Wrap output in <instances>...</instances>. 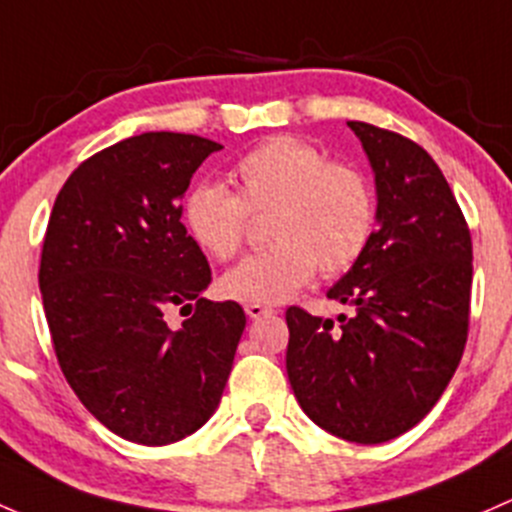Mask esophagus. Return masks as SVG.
<instances>
[{
	"mask_svg": "<svg viewBox=\"0 0 512 512\" xmlns=\"http://www.w3.org/2000/svg\"><path fill=\"white\" fill-rule=\"evenodd\" d=\"M246 315H249L251 320H258V318H263V315H271L273 310L268 308V305H258V303H249L246 305Z\"/></svg>",
	"mask_w": 512,
	"mask_h": 512,
	"instance_id": "34e87169",
	"label": "esophagus"
}]
</instances>
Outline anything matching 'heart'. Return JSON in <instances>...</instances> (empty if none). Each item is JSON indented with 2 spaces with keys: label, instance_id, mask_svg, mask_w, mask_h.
<instances>
[{
  "label": "heart",
  "instance_id": "1",
  "mask_svg": "<svg viewBox=\"0 0 512 512\" xmlns=\"http://www.w3.org/2000/svg\"><path fill=\"white\" fill-rule=\"evenodd\" d=\"M236 194L202 182L184 199V226L217 261L241 249L251 214H268L266 251L246 256L219 278V293L236 303L276 305L320 271L345 273L370 246L377 221L370 179L310 142L291 135L261 142L231 170Z\"/></svg>",
  "mask_w": 512,
  "mask_h": 512
}]
</instances>
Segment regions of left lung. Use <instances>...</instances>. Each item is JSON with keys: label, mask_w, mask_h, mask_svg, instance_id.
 <instances>
[{"label": "left lung", "mask_w": 512, "mask_h": 512, "mask_svg": "<svg viewBox=\"0 0 512 512\" xmlns=\"http://www.w3.org/2000/svg\"><path fill=\"white\" fill-rule=\"evenodd\" d=\"M377 189V231L328 291L355 315L288 308L286 370L300 409L337 439L382 444L419 424L468 337L473 246L449 182L409 138L350 120Z\"/></svg>", "instance_id": "1"}]
</instances>
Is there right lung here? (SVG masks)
Masks as SVG:
<instances>
[{
  "label": "right lung",
  "instance_id": "1",
  "mask_svg": "<svg viewBox=\"0 0 512 512\" xmlns=\"http://www.w3.org/2000/svg\"><path fill=\"white\" fill-rule=\"evenodd\" d=\"M219 142L142 133L88 157L56 197L39 288L63 377L103 426L145 446L194 434L219 407L246 328L202 298L207 256L179 199ZM195 308L179 331L164 313Z\"/></svg>",
  "mask_w": 512,
  "mask_h": 512
}]
</instances>
